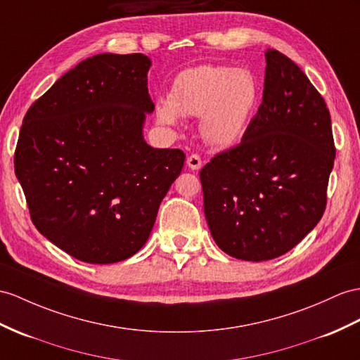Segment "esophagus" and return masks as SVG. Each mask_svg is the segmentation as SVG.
<instances>
[{
    "label": "esophagus",
    "mask_w": 360,
    "mask_h": 360,
    "mask_svg": "<svg viewBox=\"0 0 360 360\" xmlns=\"http://www.w3.org/2000/svg\"><path fill=\"white\" fill-rule=\"evenodd\" d=\"M186 163H188V166H189L192 171H198L201 168V159H200L198 154H191L188 157Z\"/></svg>",
    "instance_id": "1"
}]
</instances>
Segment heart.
I'll return each instance as SVG.
<instances>
[{"label":"heart","instance_id":"obj_1","mask_svg":"<svg viewBox=\"0 0 360 360\" xmlns=\"http://www.w3.org/2000/svg\"><path fill=\"white\" fill-rule=\"evenodd\" d=\"M258 84L246 68L205 64L181 72L174 79L168 102L155 107L157 119L172 125L180 116H201L206 142L226 148L246 133L257 110Z\"/></svg>","mask_w":360,"mask_h":360}]
</instances>
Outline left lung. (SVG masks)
<instances>
[{
    "instance_id": "8db88e82",
    "label": "left lung",
    "mask_w": 360,
    "mask_h": 360,
    "mask_svg": "<svg viewBox=\"0 0 360 360\" xmlns=\"http://www.w3.org/2000/svg\"><path fill=\"white\" fill-rule=\"evenodd\" d=\"M262 102L241 143L200 171L210 235L227 255L267 261L319 223L336 148L319 91L292 59L266 51Z\"/></svg>"
}]
</instances>
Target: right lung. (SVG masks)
Listing matches in <instances>:
<instances>
[{"label":"right lung","instance_id":"1","mask_svg":"<svg viewBox=\"0 0 360 360\" xmlns=\"http://www.w3.org/2000/svg\"><path fill=\"white\" fill-rule=\"evenodd\" d=\"M151 60L101 53L59 77L29 108L15 151L34 227L90 264L133 257L150 238L185 153L145 142Z\"/></svg>","mask_w":360,"mask_h":360}]
</instances>
